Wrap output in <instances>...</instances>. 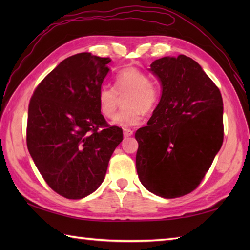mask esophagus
<instances>
[{
	"label": "esophagus",
	"instance_id": "esophagus-1",
	"mask_svg": "<svg viewBox=\"0 0 250 250\" xmlns=\"http://www.w3.org/2000/svg\"><path fill=\"white\" fill-rule=\"evenodd\" d=\"M124 135L125 137H129L131 135H133V131L131 129H124Z\"/></svg>",
	"mask_w": 250,
	"mask_h": 250
}]
</instances>
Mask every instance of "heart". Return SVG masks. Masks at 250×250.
Returning <instances> with one entry per match:
<instances>
[{"label": "heart", "instance_id": "heart-1", "mask_svg": "<svg viewBox=\"0 0 250 250\" xmlns=\"http://www.w3.org/2000/svg\"><path fill=\"white\" fill-rule=\"evenodd\" d=\"M125 109L117 115L114 124L130 128L140 125L143 111L150 114L157 108L160 92L149 76L140 68L129 66L117 72L115 86H102L98 92V103L101 114L105 118H114L119 106V95L124 97Z\"/></svg>", "mask_w": 250, "mask_h": 250}]
</instances>
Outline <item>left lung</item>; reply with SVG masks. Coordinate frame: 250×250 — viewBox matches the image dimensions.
<instances>
[{
	"instance_id": "obj_1",
	"label": "left lung",
	"mask_w": 250,
	"mask_h": 250,
	"mask_svg": "<svg viewBox=\"0 0 250 250\" xmlns=\"http://www.w3.org/2000/svg\"><path fill=\"white\" fill-rule=\"evenodd\" d=\"M162 95L146 126L139 129L136 169L150 192L173 199L192 192L224 142V103L218 87L191 58L151 63Z\"/></svg>"
}]
</instances>
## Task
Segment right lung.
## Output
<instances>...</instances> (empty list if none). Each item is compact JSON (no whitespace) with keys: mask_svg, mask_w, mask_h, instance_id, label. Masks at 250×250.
I'll list each match as a JSON object with an SVG mask.
<instances>
[{"mask_svg":"<svg viewBox=\"0 0 250 250\" xmlns=\"http://www.w3.org/2000/svg\"><path fill=\"white\" fill-rule=\"evenodd\" d=\"M109 58L82 52L66 58L34 90L26 146L49 187L66 199L92 193L104 180L124 134L101 114L98 92Z\"/></svg>","mask_w":250,"mask_h":250,"instance_id":"1","label":"right lung"}]
</instances>
